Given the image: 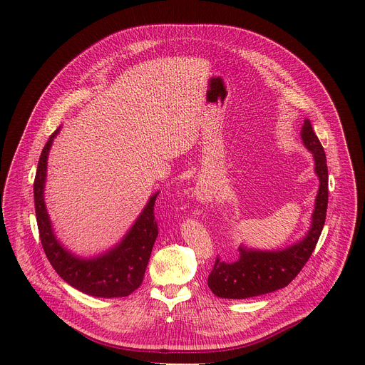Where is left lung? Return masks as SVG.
Returning <instances> with one entry per match:
<instances>
[{"label":"left lung","instance_id":"1","mask_svg":"<svg viewBox=\"0 0 365 365\" xmlns=\"http://www.w3.org/2000/svg\"><path fill=\"white\" fill-rule=\"evenodd\" d=\"M304 147L315 159V173L319 190L312 214V225L302 241L277 251H258L240 247L237 262H222L217 257L207 286L214 294L224 299H247L286 287L307 263L325 225L328 207V166L324 147L309 120L300 131Z\"/></svg>","mask_w":365,"mask_h":365}]
</instances>
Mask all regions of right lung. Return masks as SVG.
<instances>
[{"instance_id":"right-lung-1","label":"right lung","mask_w":365,"mask_h":365,"mask_svg":"<svg viewBox=\"0 0 365 365\" xmlns=\"http://www.w3.org/2000/svg\"><path fill=\"white\" fill-rule=\"evenodd\" d=\"M59 130L48 137L43 147L34 179V207L44 254L56 273L82 293L108 299L128 296L143 283L150 254L159 234L158 222L154 220V203L159 192L148 199L143 212L118 245L95 258L75 257L56 240L43 197L47 155Z\"/></svg>"}]
</instances>
